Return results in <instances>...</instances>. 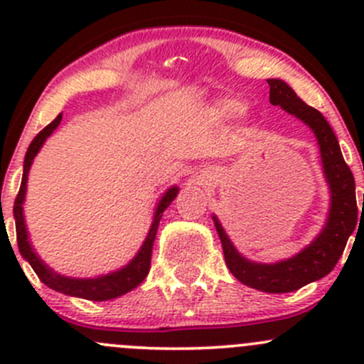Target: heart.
<instances>
[{
  "label": "heart",
  "mask_w": 364,
  "mask_h": 364,
  "mask_svg": "<svg viewBox=\"0 0 364 364\" xmlns=\"http://www.w3.org/2000/svg\"><path fill=\"white\" fill-rule=\"evenodd\" d=\"M241 104L236 100H222L216 105V112L223 117H234L241 112Z\"/></svg>",
  "instance_id": "heart-1"
}]
</instances>
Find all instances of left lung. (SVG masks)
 Listing matches in <instances>:
<instances>
[{
	"label": "left lung",
	"mask_w": 364,
	"mask_h": 364,
	"mask_svg": "<svg viewBox=\"0 0 364 364\" xmlns=\"http://www.w3.org/2000/svg\"><path fill=\"white\" fill-rule=\"evenodd\" d=\"M267 84H269L271 104L280 105L284 111L299 117L317 135L324 174L331 188V211H329L328 223L317 240L292 259L282 260L278 264H257L241 257L229 241L218 220L215 216L213 220L230 273L248 287L271 294H282V292L297 291L303 285L331 273L347 247L348 236L358 225L359 209L355 203L354 176L345 164L338 139L324 116L317 109L304 104L284 80L267 79Z\"/></svg>",
	"instance_id": "8db88e82"
}]
</instances>
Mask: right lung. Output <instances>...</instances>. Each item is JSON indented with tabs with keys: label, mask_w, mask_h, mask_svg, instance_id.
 I'll return each mask as SVG.
<instances>
[{
	"label": "right lung",
	"mask_w": 364,
	"mask_h": 364,
	"mask_svg": "<svg viewBox=\"0 0 364 364\" xmlns=\"http://www.w3.org/2000/svg\"><path fill=\"white\" fill-rule=\"evenodd\" d=\"M61 121V114L53 121V123L47 124L38 135L31 141L28 151H26L24 159V174L23 181H21L19 193L16 197V203H14V216H16V232H17V247H19L21 255L31 264V267L35 269V273L38 274L40 280L47 285V287L54 289V291L61 292V294L75 296V297H84V299L90 301H107L114 299V297H119L127 292H130L132 289L137 287L139 284L144 282V278L148 277L149 266H151V250L153 243H155L156 229H159V223L161 218V213L165 211L168 204L176 199L178 196V186H172L171 190H167L161 200L159 203V208H156L155 220L151 223V229H149L148 237H146L144 245L139 250L137 257L132 260L128 266H124L123 269L116 271V273L107 274V277L100 278H87V280H80V278H65L61 274L53 273L42 260L36 257V253L33 252L31 245L28 241V232H26L24 225V215H23V203L26 196V181H28V171L31 167L33 159L36 156L38 149L42 148L43 141L56 130V127Z\"/></svg>",
	"instance_id": "add662e5"
}]
</instances>
